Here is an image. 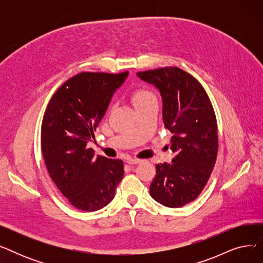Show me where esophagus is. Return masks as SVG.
<instances>
[{"mask_svg":"<svg viewBox=\"0 0 263 263\" xmlns=\"http://www.w3.org/2000/svg\"><path fill=\"white\" fill-rule=\"evenodd\" d=\"M141 161H142V160H140V159H133V158H129V159H127V163H128V164H130V165L139 164V163H141Z\"/></svg>","mask_w":263,"mask_h":263,"instance_id":"obj_1","label":"esophagus"}]
</instances>
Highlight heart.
<instances>
[{"label":"heart","mask_w":263,"mask_h":263,"mask_svg":"<svg viewBox=\"0 0 263 263\" xmlns=\"http://www.w3.org/2000/svg\"><path fill=\"white\" fill-rule=\"evenodd\" d=\"M153 99H155V96L153 95V92H150L145 88H140L132 93V101L135 106L146 103Z\"/></svg>","instance_id":"heart-1"}]
</instances>
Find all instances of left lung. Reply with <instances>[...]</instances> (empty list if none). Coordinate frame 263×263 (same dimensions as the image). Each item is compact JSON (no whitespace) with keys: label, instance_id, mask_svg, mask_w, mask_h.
<instances>
[{"label":"left lung","instance_id":"left-lung-1","mask_svg":"<svg viewBox=\"0 0 263 263\" xmlns=\"http://www.w3.org/2000/svg\"><path fill=\"white\" fill-rule=\"evenodd\" d=\"M162 98L164 127L173 134L172 163L157 164L150 196L170 208L197 198L209 180L217 156V127L208 95L200 83L178 67L137 72Z\"/></svg>","mask_w":263,"mask_h":263}]
</instances>
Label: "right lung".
I'll return each mask as SVG.
<instances>
[{
  "label": "right lung",
  "instance_id": "right-lung-1",
  "mask_svg": "<svg viewBox=\"0 0 263 263\" xmlns=\"http://www.w3.org/2000/svg\"><path fill=\"white\" fill-rule=\"evenodd\" d=\"M129 72H82L57 90L41 126V150L49 175L62 194L83 211L113 200L123 177L119 159L95 156L87 148L115 91Z\"/></svg>",
  "mask_w": 263,
  "mask_h": 263
}]
</instances>
